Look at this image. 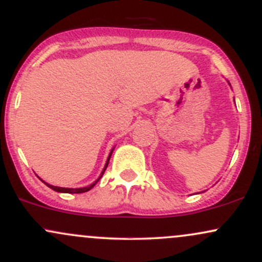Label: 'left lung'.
Masks as SVG:
<instances>
[{
  "label": "left lung",
  "mask_w": 262,
  "mask_h": 262,
  "mask_svg": "<svg viewBox=\"0 0 262 262\" xmlns=\"http://www.w3.org/2000/svg\"><path fill=\"white\" fill-rule=\"evenodd\" d=\"M228 83H229V82H228ZM229 85H230V83H229ZM234 102H235V101H234Z\"/></svg>",
  "instance_id": "obj_1"
}]
</instances>
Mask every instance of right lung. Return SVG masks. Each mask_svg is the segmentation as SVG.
<instances>
[{
  "instance_id": "1",
  "label": "right lung",
  "mask_w": 262,
  "mask_h": 262,
  "mask_svg": "<svg viewBox=\"0 0 262 262\" xmlns=\"http://www.w3.org/2000/svg\"><path fill=\"white\" fill-rule=\"evenodd\" d=\"M113 150H114V148L111 150V152H110V155H108V158H107V161H106V165H104V167H103V170H102V172H101V175H100V177H98L97 180H96L95 182L93 183H91V185H89V186H86V187H80V188H65V187H58V186H53V185H49V183H47V182H44L43 180L40 179V177H39V179L41 180V181H43L45 185L48 186V187L49 188H52L53 191H56V192H60V193H83V192H87V191H90V189L91 188H93V186L96 185V183H97L98 181H100V179L102 176H103V173H104V171H106V169H107V166H108V162H110V159H111V156H112V152H113Z\"/></svg>"
}]
</instances>
